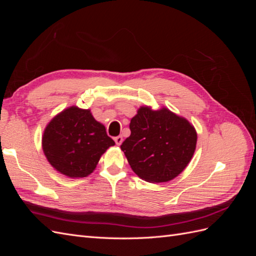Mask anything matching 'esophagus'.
<instances>
[{"label":"esophagus","instance_id":"1","mask_svg":"<svg viewBox=\"0 0 256 256\" xmlns=\"http://www.w3.org/2000/svg\"><path fill=\"white\" fill-rule=\"evenodd\" d=\"M114 141H115L116 145H120V144H122V138L120 136H115V138H114Z\"/></svg>","mask_w":256,"mask_h":256}]
</instances>
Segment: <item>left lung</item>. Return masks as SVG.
Segmentation results:
<instances>
[{
	"mask_svg": "<svg viewBox=\"0 0 256 256\" xmlns=\"http://www.w3.org/2000/svg\"><path fill=\"white\" fill-rule=\"evenodd\" d=\"M131 134L120 145L134 172L148 182H166L188 166L196 145L190 122L168 109L142 106L131 120Z\"/></svg>",
	"mask_w": 256,
	"mask_h": 256,
	"instance_id": "obj_1",
	"label": "left lung"
}]
</instances>
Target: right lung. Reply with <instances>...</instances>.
Returning a JSON list of instances; mask_svg holds the SVG:
<instances>
[{
    "label": "right lung",
    "mask_w": 256,
    "mask_h": 256,
    "mask_svg": "<svg viewBox=\"0 0 256 256\" xmlns=\"http://www.w3.org/2000/svg\"><path fill=\"white\" fill-rule=\"evenodd\" d=\"M115 143L90 110L68 108L46 128L42 150L50 164L68 177L94 171L102 154Z\"/></svg>",
    "instance_id": "1"
}]
</instances>
